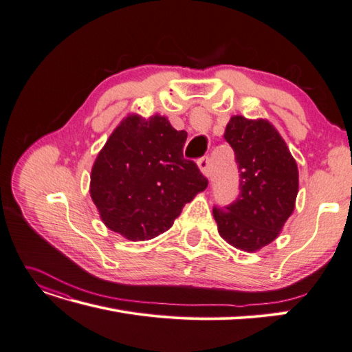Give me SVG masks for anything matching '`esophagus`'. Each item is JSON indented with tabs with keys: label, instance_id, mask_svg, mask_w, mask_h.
<instances>
[{
	"label": "esophagus",
	"instance_id": "34e87169",
	"mask_svg": "<svg viewBox=\"0 0 352 352\" xmlns=\"http://www.w3.org/2000/svg\"><path fill=\"white\" fill-rule=\"evenodd\" d=\"M197 165H199L201 170L206 177H210V174H211V157L210 156L201 157L199 160H197Z\"/></svg>",
	"mask_w": 352,
	"mask_h": 352
}]
</instances>
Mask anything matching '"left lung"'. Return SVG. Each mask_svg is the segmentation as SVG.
Listing matches in <instances>:
<instances>
[{
    "instance_id": "1",
    "label": "left lung",
    "mask_w": 352,
    "mask_h": 352,
    "mask_svg": "<svg viewBox=\"0 0 352 352\" xmlns=\"http://www.w3.org/2000/svg\"><path fill=\"white\" fill-rule=\"evenodd\" d=\"M235 151L239 195L226 206L212 208L220 236L253 253L270 244L294 210L299 173L287 144L266 120L235 116L224 131Z\"/></svg>"
}]
</instances>
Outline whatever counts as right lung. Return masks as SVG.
Returning <instances> with one entry per match:
<instances>
[{
	"label": "right lung",
	"mask_w": 352,
	"mask_h": 352,
	"mask_svg": "<svg viewBox=\"0 0 352 352\" xmlns=\"http://www.w3.org/2000/svg\"><path fill=\"white\" fill-rule=\"evenodd\" d=\"M186 140L162 116H131L117 126L90 175V196L108 229L131 241L159 236L205 190L208 178L183 156Z\"/></svg>",
	"instance_id": "add662e5"
}]
</instances>
